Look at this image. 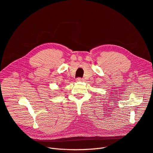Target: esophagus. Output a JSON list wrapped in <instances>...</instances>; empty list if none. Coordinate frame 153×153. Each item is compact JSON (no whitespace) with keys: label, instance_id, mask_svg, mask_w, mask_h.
Returning <instances> with one entry per match:
<instances>
[{"label":"esophagus","instance_id":"esophagus-1","mask_svg":"<svg viewBox=\"0 0 153 153\" xmlns=\"http://www.w3.org/2000/svg\"><path fill=\"white\" fill-rule=\"evenodd\" d=\"M83 81V79L82 78H81V77H78L76 79V81L77 82H80V81Z\"/></svg>","mask_w":153,"mask_h":153}]
</instances>
